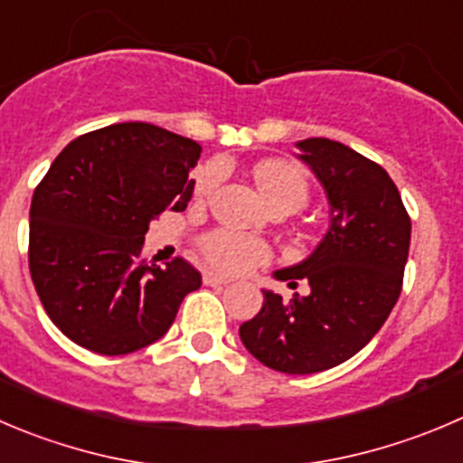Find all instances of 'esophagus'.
Masks as SVG:
<instances>
[{"label": "esophagus", "mask_w": 463, "mask_h": 463, "mask_svg": "<svg viewBox=\"0 0 463 463\" xmlns=\"http://www.w3.org/2000/svg\"><path fill=\"white\" fill-rule=\"evenodd\" d=\"M204 284L206 286H224L229 284L227 277L218 275V272H204Z\"/></svg>", "instance_id": "obj_1"}]
</instances>
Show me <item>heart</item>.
Returning a JSON list of instances; mask_svg holds the SVG:
<instances>
[{
	"label": "heart",
	"instance_id": "1",
	"mask_svg": "<svg viewBox=\"0 0 463 463\" xmlns=\"http://www.w3.org/2000/svg\"><path fill=\"white\" fill-rule=\"evenodd\" d=\"M220 182L218 165H206L195 175V197L206 200L215 191ZM254 182L261 191L263 200L275 206H288V209H300L309 200V182L305 173L295 165L281 161H261L254 168ZM202 252L206 261L220 272L227 275H243L257 268L259 263H266L270 257V250L266 243L252 239V236L239 234L232 229H215L202 239Z\"/></svg>",
	"mask_w": 463,
	"mask_h": 463
}]
</instances>
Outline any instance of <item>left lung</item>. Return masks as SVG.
Returning a JSON list of instances; mask_svg holds the SVG:
<instances>
[{
	"label": "left lung",
	"instance_id": "left-lung-1",
	"mask_svg": "<svg viewBox=\"0 0 463 463\" xmlns=\"http://www.w3.org/2000/svg\"><path fill=\"white\" fill-rule=\"evenodd\" d=\"M329 202L318 248L277 279H307L293 300L263 290V307L239 334L263 366L311 375L354 356L382 329L402 290L411 220L382 165L329 138L298 143ZM295 284V281H290Z\"/></svg>",
	"mask_w": 463,
	"mask_h": 463
}]
</instances>
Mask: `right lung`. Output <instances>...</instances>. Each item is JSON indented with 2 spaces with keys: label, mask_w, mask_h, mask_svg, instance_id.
Wrapping results in <instances>:
<instances>
[{
  "label": "right lung",
  "mask_w": 463,
  "mask_h": 463,
  "mask_svg": "<svg viewBox=\"0 0 463 463\" xmlns=\"http://www.w3.org/2000/svg\"><path fill=\"white\" fill-rule=\"evenodd\" d=\"M202 147L149 122L90 131L54 158L29 213V270L52 323L77 345L118 356L158 341L202 275L177 257L149 266V222L184 211Z\"/></svg>",
  "instance_id": "1"
}]
</instances>
